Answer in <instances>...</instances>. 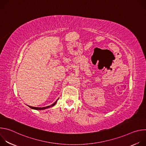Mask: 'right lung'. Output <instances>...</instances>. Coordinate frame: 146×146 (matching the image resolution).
Returning <instances> with one entry per match:
<instances>
[{
    "mask_svg": "<svg viewBox=\"0 0 146 146\" xmlns=\"http://www.w3.org/2000/svg\"><path fill=\"white\" fill-rule=\"evenodd\" d=\"M58 99L52 104V105H50V106H46V107H43V108H36V107H32V106H29L30 108L31 109H35V110H44V109H47V108H51V107H52L54 106L55 104L57 102V100Z\"/></svg>",
    "mask_w": 146,
    "mask_h": 146,
    "instance_id": "1",
    "label": "right lung"
}]
</instances>
